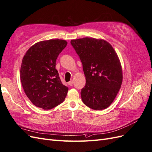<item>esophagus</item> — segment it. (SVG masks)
Masks as SVG:
<instances>
[{
	"label": "esophagus",
	"instance_id": "esophagus-1",
	"mask_svg": "<svg viewBox=\"0 0 152 152\" xmlns=\"http://www.w3.org/2000/svg\"><path fill=\"white\" fill-rule=\"evenodd\" d=\"M73 81L72 80H71L70 81H69V82H68V84L69 86H72V85H73Z\"/></svg>",
	"mask_w": 152,
	"mask_h": 152
}]
</instances>
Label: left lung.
Here are the masks:
<instances>
[{"label": "left lung", "mask_w": 152, "mask_h": 152, "mask_svg": "<svg viewBox=\"0 0 152 152\" xmlns=\"http://www.w3.org/2000/svg\"><path fill=\"white\" fill-rule=\"evenodd\" d=\"M82 63L86 85L80 92L87 107L101 110L115 98L122 82L120 60L110 44L103 39L85 37L70 42Z\"/></svg>", "instance_id": "obj_1"}]
</instances>
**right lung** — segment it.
Returning a JSON list of instances; mask_svg holds the SVG:
<instances>
[{
	"instance_id": "obj_1",
	"label": "right lung",
	"mask_w": 152,
	"mask_h": 152,
	"mask_svg": "<svg viewBox=\"0 0 152 152\" xmlns=\"http://www.w3.org/2000/svg\"><path fill=\"white\" fill-rule=\"evenodd\" d=\"M67 45L66 40L40 41L26 51L23 58L20 79L27 97L44 110L56 107L65 100L68 88L56 69V59Z\"/></svg>"
}]
</instances>
